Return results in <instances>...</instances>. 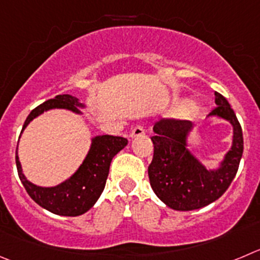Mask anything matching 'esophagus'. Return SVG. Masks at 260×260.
<instances>
[{
  "mask_svg": "<svg viewBox=\"0 0 260 260\" xmlns=\"http://www.w3.org/2000/svg\"><path fill=\"white\" fill-rule=\"evenodd\" d=\"M145 135V129L144 127H141V125H137V127L132 128V131H131V137L132 138H136V137H140V136Z\"/></svg>",
  "mask_w": 260,
  "mask_h": 260,
  "instance_id": "34e87169",
  "label": "esophagus"
}]
</instances>
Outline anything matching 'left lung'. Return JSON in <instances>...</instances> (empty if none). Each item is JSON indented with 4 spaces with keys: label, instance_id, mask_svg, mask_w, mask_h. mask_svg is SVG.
<instances>
[{
    "label": "left lung",
    "instance_id": "8db88e82",
    "mask_svg": "<svg viewBox=\"0 0 260 260\" xmlns=\"http://www.w3.org/2000/svg\"><path fill=\"white\" fill-rule=\"evenodd\" d=\"M215 105L208 116L224 119L232 125V144L215 168L205 164L188 149L193 123L161 119L155 123L154 157L149 179L155 195L171 209H200L219 199L231 185L244 151L242 129L229 101L215 92Z\"/></svg>",
    "mask_w": 260,
    "mask_h": 260
}]
</instances>
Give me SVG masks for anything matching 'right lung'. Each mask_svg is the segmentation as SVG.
<instances>
[{"label": "right lung", "mask_w": 260, "mask_h": 260, "mask_svg": "<svg viewBox=\"0 0 260 260\" xmlns=\"http://www.w3.org/2000/svg\"><path fill=\"white\" fill-rule=\"evenodd\" d=\"M87 106L72 94H57L30 111L24 122L21 133L35 118L52 109H65L82 115ZM127 138L101 135L91 138V146L78 169L68 179L52 187L31 183L24 176L16 149V168L26 192L43 209L64 217H77L88 212L105 188L106 178L113 157L127 146Z\"/></svg>", "instance_id": "1"}]
</instances>
